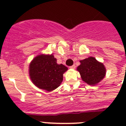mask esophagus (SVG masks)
I'll return each instance as SVG.
<instances>
[{
  "instance_id": "esophagus-1",
  "label": "esophagus",
  "mask_w": 126,
  "mask_h": 126,
  "mask_svg": "<svg viewBox=\"0 0 126 126\" xmlns=\"http://www.w3.org/2000/svg\"><path fill=\"white\" fill-rule=\"evenodd\" d=\"M69 68H71V69H75L76 68L75 64H73V66H69Z\"/></svg>"
}]
</instances>
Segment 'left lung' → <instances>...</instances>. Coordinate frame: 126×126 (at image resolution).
Wrapping results in <instances>:
<instances>
[{
    "label": "left lung",
    "mask_w": 126,
    "mask_h": 126,
    "mask_svg": "<svg viewBox=\"0 0 126 126\" xmlns=\"http://www.w3.org/2000/svg\"><path fill=\"white\" fill-rule=\"evenodd\" d=\"M80 64L78 66L82 79L89 85H94L104 78L106 69L102 63L98 62L94 57L80 61Z\"/></svg>",
    "instance_id": "obj_1"
}]
</instances>
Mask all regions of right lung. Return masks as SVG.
Masks as SVG:
<instances>
[{"instance_id":"1","label":"right lung","mask_w":126,"mask_h":126,"mask_svg":"<svg viewBox=\"0 0 126 126\" xmlns=\"http://www.w3.org/2000/svg\"><path fill=\"white\" fill-rule=\"evenodd\" d=\"M68 68L57 63L53 55H40L29 65V76L32 82L41 89L52 91L62 83L63 73Z\"/></svg>"}]
</instances>
